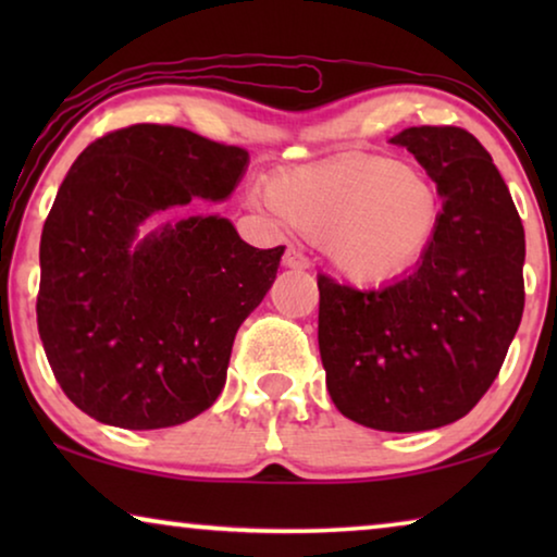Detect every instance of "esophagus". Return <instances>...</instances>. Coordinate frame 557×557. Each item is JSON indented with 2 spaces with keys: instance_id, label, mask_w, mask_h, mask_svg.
Returning <instances> with one entry per match:
<instances>
[{
  "instance_id": "34e87169",
  "label": "esophagus",
  "mask_w": 557,
  "mask_h": 557,
  "mask_svg": "<svg viewBox=\"0 0 557 557\" xmlns=\"http://www.w3.org/2000/svg\"><path fill=\"white\" fill-rule=\"evenodd\" d=\"M284 265L294 271H304V269H309V258L304 256L299 248H288L284 253Z\"/></svg>"
}]
</instances>
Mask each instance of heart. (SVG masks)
<instances>
[{"label": "heart", "mask_w": 557, "mask_h": 557, "mask_svg": "<svg viewBox=\"0 0 557 557\" xmlns=\"http://www.w3.org/2000/svg\"><path fill=\"white\" fill-rule=\"evenodd\" d=\"M271 208L317 240L342 276L380 286L423 261L444 223L438 189L391 157L342 154L288 166L265 185Z\"/></svg>", "instance_id": "heart-1"}]
</instances>
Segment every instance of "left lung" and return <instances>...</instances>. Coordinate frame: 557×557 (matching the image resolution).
<instances>
[{
	"instance_id": "left-lung-1",
	"label": "left lung",
	"mask_w": 557,
	"mask_h": 557,
	"mask_svg": "<svg viewBox=\"0 0 557 557\" xmlns=\"http://www.w3.org/2000/svg\"><path fill=\"white\" fill-rule=\"evenodd\" d=\"M436 182L444 223L408 276L375 292L319 276L326 391L349 421L431 431L490 391L524 309V231L490 151L459 126L393 136Z\"/></svg>"
}]
</instances>
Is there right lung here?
<instances>
[{"label":"right lung","instance_id":"1","mask_svg":"<svg viewBox=\"0 0 557 557\" xmlns=\"http://www.w3.org/2000/svg\"><path fill=\"white\" fill-rule=\"evenodd\" d=\"M246 166V149L166 124L119 128L75 159L42 227L37 330L83 413L151 431L218 400L235 332L271 288L284 246H248L218 215L136 235L193 197L225 200Z\"/></svg>","mask_w":557,"mask_h":557}]
</instances>
